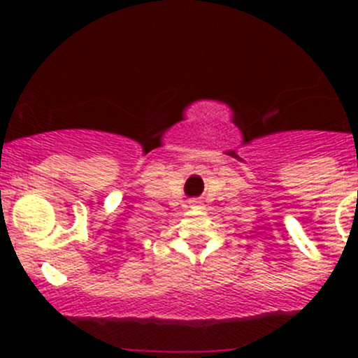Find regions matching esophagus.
Here are the masks:
<instances>
[{"instance_id":"34e87169","label":"esophagus","mask_w":358,"mask_h":358,"mask_svg":"<svg viewBox=\"0 0 358 358\" xmlns=\"http://www.w3.org/2000/svg\"><path fill=\"white\" fill-rule=\"evenodd\" d=\"M189 206H190V208H199V206H201V201H197V199L189 201Z\"/></svg>"}]
</instances>
